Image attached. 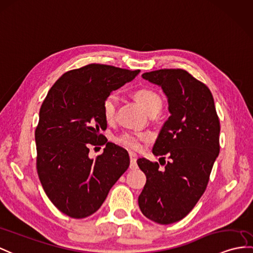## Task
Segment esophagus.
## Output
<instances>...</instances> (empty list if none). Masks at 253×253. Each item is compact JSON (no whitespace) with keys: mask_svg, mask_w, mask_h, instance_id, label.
Returning <instances> with one entry per match:
<instances>
[{"mask_svg":"<svg viewBox=\"0 0 253 253\" xmlns=\"http://www.w3.org/2000/svg\"><path fill=\"white\" fill-rule=\"evenodd\" d=\"M136 160H137V156L135 155L134 152H130V161H131V165H130V169H135L137 168V164H136Z\"/></svg>","mask_w":253,"mask_h":253,"instance_id":"34e87169","label":"esophagus"}]
</instances>
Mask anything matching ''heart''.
<instances>
[{"label": "heart", "instance_id": "1", "mask_svg": "<svg viewBox=\"0 0 253 253\" xmlns=\"http://www.w3.org/2000/svg\"><path fill=\"white\" fill-rule=\"evenodd\" d=\"M135 98L140 104L147 113L157 107H161L162 101L161 97L155 90L150 88H140L134 93ZM117 105H118V95L117 93L109 94L103 103V116L107 122H112L117 112ZM147 138V134L138 132H126L119 135L116 138V141L121 146L127 148V149L138 150L140 148V143Z\"/></svg>", "mask_w": 253, "mask_h": 253}]
</instances>
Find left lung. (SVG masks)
Returning a JSON list of instances; mask_svg holds the SVG:
<instances>
[{
	"mask_svg": "<svg viewBox=\"0 0 253 253\" xmlns=\"http://www.w3.org/2000/svg\"><path fill=\"white\" fill-rule=\"evenodd\" d=\"M141 77L160 85L168 97L170 116L152 153H169L170 161L161 170L158 162L137 160L147 178L138 205L148 219L170 224L186 217L205 192L220 151V121L211 90L187 71L164 69Z\"/></svg>",
	"mask_w": 253,
	"mask_h": 253,
	"instance_id": "1",
	"label": "left lung"
}]
</instances>
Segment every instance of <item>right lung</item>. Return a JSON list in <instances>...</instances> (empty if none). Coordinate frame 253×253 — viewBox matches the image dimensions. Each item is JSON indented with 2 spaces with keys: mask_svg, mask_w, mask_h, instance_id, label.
I'll return each instance as SVG.
<instances>
[{
  "mask_svg": "<svg viewBox=\"0 0 253 253\" xmlns=\"http://www.w3.org/2000/svg\"><path fill=\"white\" fill-rule=\"evenodd\" d=\"M139 70L89 64L66 72L49 90L35 130L36 169L45 193L61 212L82 219L94 213L127 169L126 149L107 141L104 100ZM106 144L88 158L89 147Z\"/></svg>",
  "mask_w": 253,
  "mask_h": 253,
  "instance_id": "obj_1",
  "label": "right lung"
}]
</instances>
